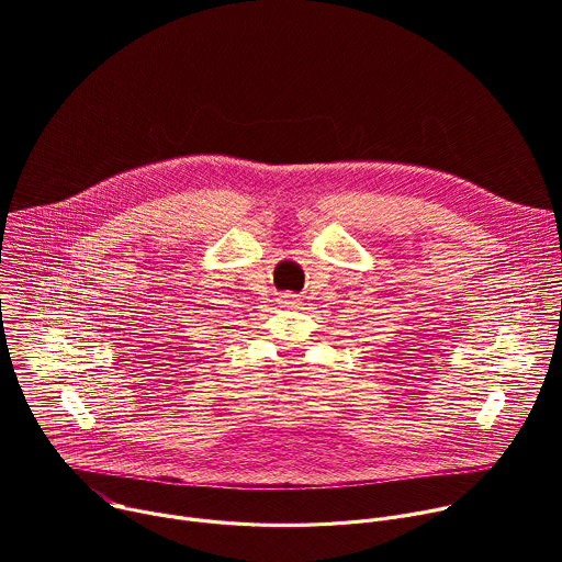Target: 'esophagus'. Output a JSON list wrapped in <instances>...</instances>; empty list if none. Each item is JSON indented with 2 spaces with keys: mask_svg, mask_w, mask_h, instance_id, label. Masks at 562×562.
<instances>
[{
  "mask_svg": "<svg viewBox=\"0 0 562 562\" xmlns=\"http://www.w3.org/2000/svg\"><path fill=\"white\" fill-rule=\"evenodd\" d=\"M280 304L286 306V308H295V306H297L295 293H282V295H280Z\"/></svg>",
  "mask_w": 562,
  "mask_h": 562,
  "instance_id": "esophagus-1",
  "label": "esophagus"
}]
</instances>
